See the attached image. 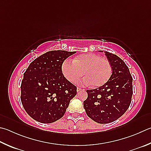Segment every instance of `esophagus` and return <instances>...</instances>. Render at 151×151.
<instances>
[{
  "label": "esophagus",
  "instance_id": "obj_1",
  "mask_svg": "<svg viewBox=\"0 0 151 151\" xmlns=\"http://www.w3.org/2000/svg\"><path fill=\"white\" fill-rule=\"evenodd\" d=\"M81 90H82V88H76V91L77 92H80Z\"/></svg>",
  "mask_w": 151,
  "mask_h": 151
}]
</instances>
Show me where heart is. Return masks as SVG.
<instances>
[{
    "instance_id": "heart-1",
    "label": "heart",
    "mask_w": 151,
    "mask_h": 151,
    "mask_svg": "<svg viewBox=\"0 0 151 151\" xmlns=\"http://www.w3.org/2000/svg\"><path fill=\"white\" fill-rule=\"evenodd\" d=\"M61 70L65 78L70 83H76L84 74L85 76L79 83L98 87L109 80L112 68L108 59L94 53H84L76 56L73 61L65 60Z\"/></svg>"
}]
</instances>
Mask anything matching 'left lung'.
<instances>
[{
	"label": "left lung",
	"instance_id": "left-lung-1",
	"mask_svg": "<svg viewBox=\"0 0 151 151\" xmlns=\"http://www.w3.org/2000/svg\"><path fill=\"white\" fill-rule=\"evenodd\" d=\"M105 55L111 65L110 78L98 88L87 90L83 102L87 116L98 123L113 122L123 116L133 95V78L127 65L116 55L108 51Z\"/></svg>",
	"mask_w": 151,
	"mask_h": 151
}]
</instances>
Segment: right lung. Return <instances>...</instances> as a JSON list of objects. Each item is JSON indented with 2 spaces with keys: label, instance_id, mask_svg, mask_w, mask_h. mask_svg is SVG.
I'll use <instances>...</instances> for the list:
<instances>
[{
  "label": "right lung",
  "instance_id": "add662e5",
  "mask_svg": "<svg viewBox=\"0 0 151 151\" xmlns=\"http://www.w3.org/2000/svg\"><path fill=\"white\" fill-rule=\"evenodd\" d=\"M76 51L55 50L38 57L29 64L21 84V101L35 121L51 123L64 116L76 87L65 78L61 66Z\"/></svg>",
  "mask_w": 151,
  "mask_h": 151
}]
</instances>
